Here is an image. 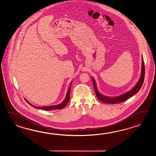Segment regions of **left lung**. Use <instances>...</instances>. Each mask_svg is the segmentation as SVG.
<instances>
[{
	"label": "left lung",
	"instance_id": "obj_1",
	"mask_svg": "<svg viewBox=\"0 0 156 156\" xmlns=\"http://www.w3.org/2000/svg\"><path fill=\"white\" fill-rule=\"evenodd\" d=\"M144 61L143 59L142 58V68H141V73L140 76L139 77V79L137 83H136V85L133 87L132 89L126 93L123 94L119 96H115V97H109V96H105L102 94L100 93L99 90L98 89V87L96 86V81L95 79L92 77L93 84H94V87L95 91L96 96L98 99L101 101L103 103H106V104H117V103H122L127 99H128L130 97L133 96L135 94L138 93L141 87L142 86L143 83L144 79Z\"/></svg>",
	"mask_w": 156,
	"mask_h": 156
}]
</instances>
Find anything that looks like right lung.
<instances>
[{
    "label": "right lung",
    "instance_id": "right-lung-1",
    "mask_svg": "<svg viewBox=\"0 0 156 156\" xmlns=\"http://www.w3.org/2000/svg\"><path fill=\"white\" fill-rule=\"evenodd\" d=\"M73 81L71 82L70 83V86L69 87V89L67 90L66 93V95L65 98V99L63 100V101L62 103L58 104L57 105H50V106H34L32 104L28 101L26 100L27 102L31 106H33V108H36V109H40L44 110H52L55 109H62L65 106H66L67 104L69 102V100H70V90H71V83H72Z\"/></svg>",
    "mask_w": 156,
    "mask_h": 156
}]
</instances>
